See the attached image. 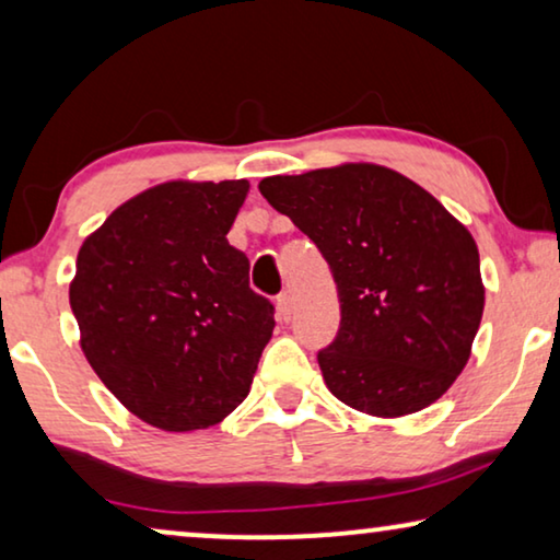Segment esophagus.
I'll use <instances>...</instances> for the list:
<instances>
[{
  "instance_id": "esophagus-1",
  "label": "esophagus",
  "mask_w": 560,
  "mask_h": 560,
  "mask_svg": "<svg viewBox=\"0 0 560 560\" xmlns=\"http://www.w3.org/2000/svg\"><path fill=\"white\" fill-rule=\"evenodd\" d=\"M290 316H293V298H290V293H282L278 295V318L288 320Z\"/></svg>"
}]
</instances>
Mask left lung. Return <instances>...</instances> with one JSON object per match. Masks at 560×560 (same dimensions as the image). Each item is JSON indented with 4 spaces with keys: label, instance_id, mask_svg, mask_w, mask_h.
I'll return each instance as SVG.
<instances>
[{
    "label": "left lung",
    "instance_id": "8db88e82",
    "mask_svg": "<svg viewBox=\"0 0 560 560\" xmlns=\"http://www.w3.org/2000/svg\"><path fill=\"white\" fill-rule=\"evenodd\" d=\"M259 194L331 267L341 326L318 351L331 395L377 418L439 400L469 362L485 313L469 229L418 183L372 163L272 175Z\"/></svg>",
    "mask_w": 560,
    "mask_h": 560
}]
</instances>
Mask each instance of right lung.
<instances>
[{"instance_id": "add662e5", "label": "right lung", "mask_w": 560, "mask_h": 560, "mask_svg": "<svg viewBox=\"0 0 560 560\" xmlns=\"http://www.w3.org/2000/svg\"><path fill=\"white\" fill-rule=\"evenodd\" d=\"M247 180H171L83 240L71 280L81 349L112 395L160 431L217 425L249 395L272 303L226 234Z\"/></svg>"}]
</instances>
